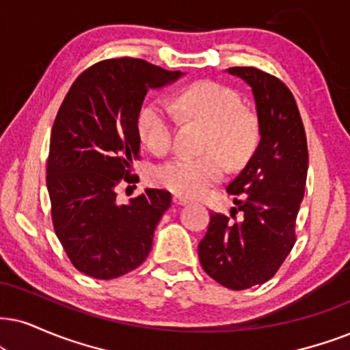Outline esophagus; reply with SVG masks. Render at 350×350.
<instances>
[{
  "instance_id": "1",
  "label": "esophagus",
  "mask_w": 350,
  "mask_h": 350,
  "mask_svg": "<svg viewBox=\"0 0 350 350\" xmlns=\"http://www.w3.org/2000/svg\"><path fill=\"white\" fill-rule=\"evenodd\" d=\"M189 202H190L189 198H185L183 196H174V197H172V203H174V205H187Z\"/></svg>"
}]
</instances>
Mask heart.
<instances>
[{"label": "heart", "mask_w": 350, "mask_h": 350, "mask_svg": "<svg viewBox=\"0 0 350 350\" xmlns=\"http://www.w3.org/2000/svg\"><path fill=\"white\" fill-rule=\"evenodd\" d=\"M152 101L137 118V132L150 152L165 153L171 147L174 114H180L208 127L205 150L210 153L183 154L163 165L157 179L163 187L197 197L223 178L228 165H244L258 140V124L254 114L242 106L232 88L203 81L185 87L171 101ZM225 159L223 161L222 158Z\"/></svg>", "instance_id": "1"}]
</instances>
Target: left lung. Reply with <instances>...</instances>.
Wrapping results in <instances>:
<instances>
[{
    "label": "left lung",
    "instance_id": "left-lung-1",
    "mask_svg": "<svg viewBox=\"0 0 350 350\" xmlns=\"http://www.w3.org/2000/svg\"><path fill=\"white\" fill-rule=\"evenodd\" d=\"M252 88L260 142L228 185L235 219L213 213L198 244L202 268L221 286L249 289L271 280L295 244V218L308 171L302 119L293 94L280 79L256 68H229Z\"/></svg>",
    "mask_w": 350,
    "mask_h": 350
}]
</instances>
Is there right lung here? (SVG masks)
<instances>
[{"label":"right lung","instance_id":"add662e5","mask_svg":"<svg viewBox=\"0 0 350 350\" xmlns=\"http://www.w3.org/2000/svg\"><path fill=\"white\" fill-rule=\"evenodd\" d=\"M184 76L144 59L119 57L92 66L76 79L53 124L46 187L53 226L79 271L114 280L140 267L171 193L145 189L122 205L121 180L139 158L137 132L145 95Z\"/></svg>","mask_w":350,"mask_h":350}]
</instances>
